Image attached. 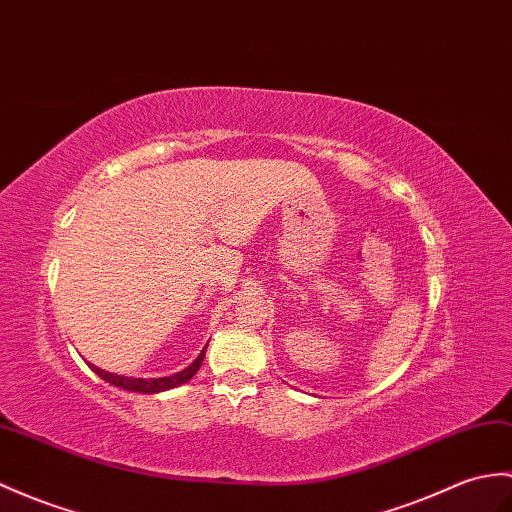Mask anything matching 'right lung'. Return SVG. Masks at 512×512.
<instances>
[{
    "label": "right lung",
    "mask_w": 512,
    "mask_h": 512,
    "mask_svg": "<svg viewBox=\"0 0 512 512\" xmlns=\"http://www.w3.org/2000/svg\"><path fill=\"white\" fill-rule=\"evenodd\" d=\"M205 351H207V347L200 351V355L192 364H189L187 368H183V371L170 375V377H152V379L124 377V375H115V373H109V371H102V368L93 366V364H89V366H91V371L95 375H100L104 382H109V384H113L117 388H124V390H130V392H144V395H154V392H163V390H170V388H176V386L189 382V379H192L198 373L202 360H205Z\"/></svg>",
    "instance_id": "obj_1"
}]
</instances>
